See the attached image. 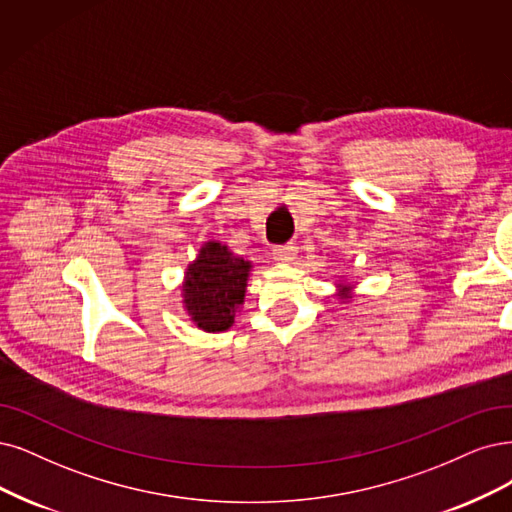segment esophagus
I'll list each match as a JSON object with an SVG mask.
<instances>
[{"label": "esophagus", "instance_id": "34e87169", "mask_svg": "<svg viewBox=\"0 0 512 512\" xmlns=\"http://www.w3.org/2000/svg\"><path fill=\"white\" fill-rule=\"evenodd\" d=\"M295 253H297V249H295L293 244L274 246V249H272V255H274V259H276L278 263H289V261H293V259H295Z\"/></svg>", "mask_w": 512, "mask_h": 512}]
</instances>
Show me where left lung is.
Returning <instances> with one entry per match:
<instances>
[{
	"mask_svg": "<svg viewBox=\"0 0 512 512\" xmlns=\"http://www.w3.org/2000/svg\"><path fill=\"white\" fill-rule=\"evenodd\" d=\"M354 282H348V280H335V297L342 301L344 306H348L352 297H354Z\"/></svg>",
	"mask_w": 512,
	"mask_h": 512,
	"instance_id": "left-lung-1",
	"label": "left lung"
}]
</instances>
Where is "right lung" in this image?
Returning <instances> with one entry per match:
<instances>
[{
	"mask_svg": "<svg viewBox=\"0 0 512 512\" xmlns=\"http://www.w3.org/2000/svg\"><path fill=\"white\" fill-rule=\"evenodd\" d=\"M253 261L236 255L221 240H206L187 263L181 297L183 310L204 333H221L234 325L246 295Z\"/></svg>",
	"mask_w": 512,
	"mask_h": 512,
	"instance_id": "add662e5",
	"label": "right lung"
}]
</instances>
